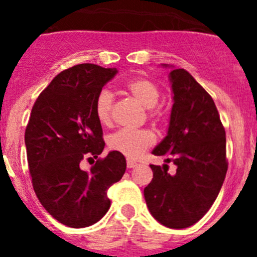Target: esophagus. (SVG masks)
Listing matches in <instances>:
<instances>
[{
  "instance_id": "34e87169",
  "label": "esophagus",
  "mask_w": 257,
  "mask_h": 257,
  "mask_svg": "<svg viewBox=\"0 0 257 257\" xmlns=\"http://www.w3.org/2000/svg\"><path fill=\"white\" fill-rule=\"evenodd\" d=\"M136 166H138V163L134 162V161L131 160H127V167H128V169H134V167H136Z\"/></svg>"
}]
</instances>
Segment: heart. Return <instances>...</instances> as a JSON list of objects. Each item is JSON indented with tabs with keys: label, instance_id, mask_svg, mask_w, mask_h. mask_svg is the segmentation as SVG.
I'll return each mask as SVG.
<instances>
[{
	"label": "heart",
	"instance_id": "heart-1",
	"mask_svg": "<svg viewBox=\"0 0 257 257\" xmlns=\"http://www.w3.org/2000/svg\"><path fill=\"white\" fill-rule=\"evenodd\" d=\"M126 91L130 94L134 100L138 101L143 108L152 109L151 117L160 118L161 113L154 110V106L158 104L161 92L158 86L148 78H134L124 83ZM113 95L108 90L99 92L95 101V114L97 121L103 124H108L112 121ZM154 144V135L148 130H130L122 128L113 135L109 136V148L127 158H138L144 151Z\"/></svg>",
	"mask_w": 257,
	"mask_h": 257
}]
</instances>
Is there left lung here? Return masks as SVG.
Returning a JSON list of instances; mask_svg holds the SVG:
<instances>
[{"instance_id": "1", "label": "left lung", "mask_w": 257, "mask_h": 257, "mask_svg": "<svg viewBox=\"0 0 257 257\" xmlns=\"http://www.w3.org/2000/svg\"><path fill=\"white\" fill-rule=\"evenodd\" d=\"M171 68L169 130L152 153L174 162L176 172L170 175L167 165H151L153 179L144 197L157 221L184 229L205 216L221 189L228 170L226 139L212 97L189 72Z\"/></svg>"}]
</instances>
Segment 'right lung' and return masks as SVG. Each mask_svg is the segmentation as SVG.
Segmentation results:
<instances>
[{
	"instance_id": "right-lung-1",
	"label": "right lung",
	"mask_w": 257,
	"mask_h": 257,
	"mask_svg": "<svg viewBox=\"0 0 257 257\" xmlns=\"http://www.w3.org/2000/svg\"><path fill=\"white\" fill-rule=\"evenodd\" d=\"M117 73L115 68L74 65L52 79L32 108L24 140L33 189L45 210L70 228L90 226L105 215L106 192L126 171L119 152L93 161L105 147L95 101ZM83 158L95 163L88 172L79 167Z\"/></svg>"
}]
</instances>
